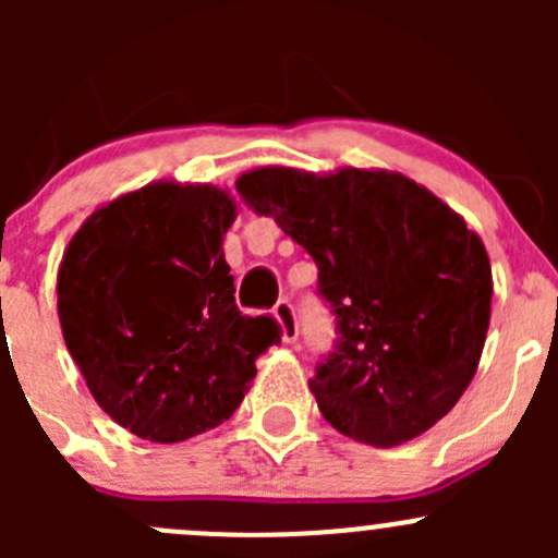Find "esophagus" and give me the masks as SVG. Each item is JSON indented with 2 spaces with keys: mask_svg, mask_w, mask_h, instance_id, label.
I'll return each mask as SVG.
<instances>
[{
  "mask_svg": "<svg viewBox=\"0 0 558 558\" xmlns=\"http://www.w3.org/2000/svg\"><path fill=\"white\" fill-rule=\"evenodd\" d=\"M272 313H275V320H278L283 340L286 342H296V337H300V324H296L294 305H291L289 300H280L278 305H275Z\"/></svg>",
  "mask_w": 558,
  "mask_h": 558,
  "instance_id": "34e87169",
  "label": "esophagus"
}]
</instances>
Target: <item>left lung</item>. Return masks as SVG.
I'll use <instances>...</instances> for the list:
<instances>
[{
    "label": "left lung",
    "instance_id": "obj_1",
    "mask_svg": "<svg viewBox=\"0 0 558 558\" xmlns=\"http://www.w3.org/2000/svg\"><path fill=\"white\" fill-rule=\"evenodd\" d=\"M238 191L318 264L340 331L311 380L324 418L393 448L451 413L475 378L494 294L486 245L464 218L388 170L258 167Z\"/></svg>",
    "mask_w": 558,
    "mask_h": 558
}]
</instances>
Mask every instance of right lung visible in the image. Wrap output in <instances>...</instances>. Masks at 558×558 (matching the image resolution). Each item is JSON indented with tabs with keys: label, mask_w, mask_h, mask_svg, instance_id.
<instances>
[{
	"label": "right lung",
	"mask_w": 558,
	"mask_h": 558,
	"mask_svg": "<svg viewBox=\"0 0 558 558\" xmlns=\"http://www.w3.org/2000/svg\"><path fill=\"white\" fill-rule=\"evenodd\" d=\"M234 218L227 189L156 180L97 207L61 256L66 351L99 408L143 440L170 446L232 418L280 342L269 315L234 305L221 247Z\"/></svg>",
	"instance_id": "add662e5"
}]
</instances>
